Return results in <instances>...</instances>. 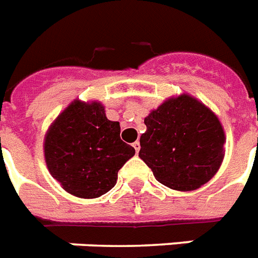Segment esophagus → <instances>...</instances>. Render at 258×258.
I'll list each match as a JSON object with an SVG mask.
<instances>
[{"label":"esophagus","mask_w":258,"mask_h":258,"mask_svg":"<svg viewBox=\"0 0 258 258\" xmlns=\"http://www.w3.org/2000/svg\"><path fill=\"white\" fill-rule=\"evenodd\" d=\"M133 148H135V149H136V153H139L140 148H141V146H140V142L139 141L133 142Z\"/></svg>","instance_id":"34e87169"}]
</instances>
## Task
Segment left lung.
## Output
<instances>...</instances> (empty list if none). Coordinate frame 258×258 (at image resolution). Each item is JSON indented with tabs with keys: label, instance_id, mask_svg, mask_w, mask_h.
<instances>
[{
	"label": "left lung",
	"instance_id": "left-lung-1",
	"mask_svg": "<svg viewBox=\"0 0 258 258\" xmlns=\"http://www.w3.org/2000/svg\"><path fill=\"white\" fill-rule=\"evenodd\" d=\"M140 158L158 182L174 190H193L211 180L224 158L225 133L203 102L181 94L164 101L144 119Z\"/></svg>",
	"mask_w": 258,
	"mask_h": 258
}]
</instances>
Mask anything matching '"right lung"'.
Segmentation results:
<instances>
[{"mask_svg":"<svg viewBox=\"0 0 258 258\" xmlns=\"http://www.w3.org/2000/svg\"><path fill=\"white\" fill-rule=\"evenodd\" d=\"M119 132V122L106 118L101 102L73 101L45 136L49 172L76 197L105 195L116 185L119 169L136 153L121 140Z\"/></svg>","mask_w":258,"mask_h":258,"instance_id":"obj_1","label":"right lung"}]
</instances>
